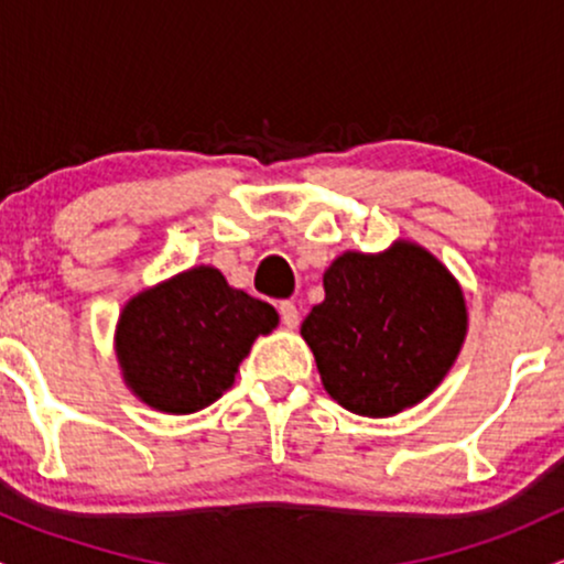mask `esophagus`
Segmentation results:
<instances>
[{"label": "esophagus", "instance_id": "1", "mask_svg": "<svg viewBox=\"0 0 564 564\" xmlns=\"http://www.w3.org/2000/svg\"><path fill=\"white\" fill-rule=\"evenodd\" d=\"M278 313H281V323L286 328L300 326V310H296L294 302H281L278 304Z\"/></svg>", "mask_w": 564, "mask_h": 564}]
</instances>
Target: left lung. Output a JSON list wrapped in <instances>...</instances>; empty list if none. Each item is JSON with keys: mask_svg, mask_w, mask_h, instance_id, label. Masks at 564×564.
<instances>
[{"mask_svg": "<svg viewBox=\"0 0 564 564\" xmlns=\"http://www.w3.org/2000/svg\"><path fill=\"white\" fill-rule=\"evenodd\" d=\"M326 300L302 323L323 387L360 416H392L443 381L467 334L458 283L430 251H347L323 275Z\"/></svg>", "mask_w": 564, "mask_h": 564, "instance_id": "8db88e82", "label": "left lung"}]
</instances>
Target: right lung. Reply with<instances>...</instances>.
I'll use <instances>...</instances> for the list:
<instances>
[{
	"instance_id": "obj_1",
	"label": "right lung",
	"mask_w": 564,
	"mask_h": 564,
	"mask_svg": "<svg viewBox=\"0 0 564 564\" xmlns=\"http://www.w3.org/2000/svg\"><path fill=\"white\" fill-rule=\"evenodd\" d=\"M275 326L268 302L230 289L215 268H193L127 304L116 352L148 405L193 413L223 398L257 336Z\"/></svg>"
}]
</instances>
